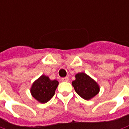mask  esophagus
Returning a JSON list of instances; mask_svg holds the SVG:
<instances>
[{
  "label": "esophagus",
  "instance_id": "obj_1",
  "mask_svg": "<svg viewBox=\"0 0 129 129\" xmlns=\"http://www.w3.org/2000/svg\"><path fill=\"white\" fill-rule=\"evenodd\" d=\"M68 80H69V78L68 77H63V78L61 79L62 81H68Z\"/></svg>",
  "mask_w": 129,
  "mask_h": 129
}]
</instances>
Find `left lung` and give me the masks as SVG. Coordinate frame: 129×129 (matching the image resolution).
Here are the masks:
<instances>
[{
	"mask_svg": "<svg viewBox=\"0 0 129 129\" xmlns=\"http://www.w3.org/2000/svg\"><path fill=\"white\" fill-rule=\"evenodd\" d=\"M75 78L72 84L76 92L84 100H90L100 92V86L97 82L86 73H78Z\"/></svg>",
	"mask_w": 129,
	"mask_h": 129,
	"instance_id": "1",
	"label": "left lung"
}]
</instances>
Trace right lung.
<instances>
[{
  "label": "right lung",
  "mask_w": 129,
  "mask_h": 129,
  "mask_svg": "<svg viewBox=\"0 0 129 129\" xmlns=\"http://www.w3.org/2000/svg\"><path fill=\"white\" fill-rule=\"evenodd\" d=\"M58 85L56 80H50L47 76L42 75L33 83L30 92L32 97L43 104L53 97Z\"/></svg>",
  "instance_id": "1"
}]
</instances>
